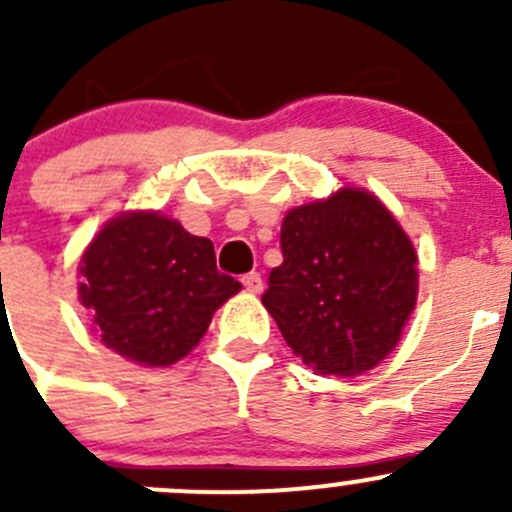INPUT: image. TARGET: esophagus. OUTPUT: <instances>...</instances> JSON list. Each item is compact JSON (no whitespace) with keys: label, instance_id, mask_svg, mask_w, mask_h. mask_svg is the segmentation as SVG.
Listing matches in <instances>:
<instances>
[{"label":"esophagus","instance_id":"1","mask_svg":"<svg viewBox=\"0 0 512 512\" xmlns=\"http://www.w3.org/2000/svg\"><path fill=\"white\" fill-rule=\"evenodd\" d=\"M242 287H245L247 292H252V294L262 292V277H260V272H247V275L242 277Z\"/></svg>","mask_w":512,"mask_h":512}]
</instances>
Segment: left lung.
Instances as JSON below:
<instances>
[{
  "mask_svg": "<svg viewBox=\"0 0 512 512\" xmlns=\"http://www.w3.org/2000/svg\"><path fill=\"white\" fill-rule=\"evenodd\" d=\"M262 304L317 374L359 376L391 354L416 307V250L376 195L342 188L289 210Z\"/></svg>",
  "mask_w": 512,
  "mask_h": 512,
  "instance_id": "left-lung-1",
  "label": "left lung"
}]
</instances>
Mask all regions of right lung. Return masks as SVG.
Wrapping results in <instances>:
<instances>
[{"label":"right lung","instance_id":"obj_1","mask_svg":"<svg viewBox=\"0 0 512 512\" xmlns=\"http://www.w3.org/2000/svg\"><path fill=\"white\" fill-rule=\"evenodd\" d=\"M81 304L116 354L170 366L208 332L215 309L240 292L218 272L215 247L160 213L108 220L81 257Z\"/></svg>","mask_w":512,"mask_h":512}]
</instances>
